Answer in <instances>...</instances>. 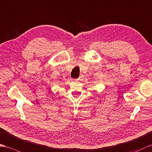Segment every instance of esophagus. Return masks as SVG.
I'll list each match as a JSON object with an SVG mask.
<instances>
[{
  "label": "esophagus",
  "instance_id": "34e87169",
  "mask_svg": "<svg viewBox=\"0 0 152 152\" xmlns=\"http://www.w3.org/2000/svg\"><path fill=\"white\" fill-rule=\"evenodd\" d=\"M81 77H79V78L78 79H77V80H80V79H81Z\"/></svg>",
  "mask_w": 152,
  "mask_h": 152
}]
</instances>
